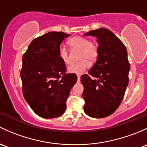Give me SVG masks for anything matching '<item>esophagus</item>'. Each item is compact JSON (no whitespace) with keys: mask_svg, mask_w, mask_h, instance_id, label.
Wrapping results in <instances>:
<instances>
[{"mask_svg":"<svg viewBox=\"0 0 147 147\" xmlns=\"http://www.w3.org/2000/svg\"><path fill=\"white\" fill-rule=\"evenodd\" d=\"M77 81H78V82H80V81H81V76H77Z\"/></svg>","mask_w":147,"mask_h":147,"instance_id":"esophagus-1","label":"esophagus"}]
</instances>
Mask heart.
<instances>
[{
  "label": "heart",
  "mask_w": 147,
  "mask_h": 147,
  "mask_svg": "<svg viewBox=\"0 0 147 147\" xmlns=\"http://www.w3.org/2000/svg\"><path fill=\"white\" fill-rule=\"evenodd\" d=\"M69 45L72 48L80 49L79 58L81 61L76 62L69 65L67 68L69 73L81 75L86 69L90 66V61H94L98 55V48L97 45L93 42H91L86 37L76 36L70 39ZM59 57L60 59L65 64H69L71 62L70 55L68 49L64 45H60L58 49ZM88 59L89 60H87Z\"/></svg>",
  "instance_id": "obj_1"
}]
</instances>
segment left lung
I'll return each mask as SVG.
<instances>
[{
  "mask_svg": "<svg viewBox=\"0 0 147 147\" xmlns=\"http://www.w3.org/2000/svg\"><path fill=\"white\" fill-rule=\"evenodd\" d=\"M97 38L98 55L96 62L81 76L84 86V112L94 118L113 114L120 105L129 82V63L125 45L114 33L106 28L84 34Z\"/></svg>",
  "mask_w": 147,
  "mask_h": 147,
  "instance_id": "1",
  "label": "left lung"
}]
</instances>
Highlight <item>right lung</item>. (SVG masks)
<instances>
[{"instance_id": "add662e5", "label": "right lung", "mask_w": 147, "mask_h": 147, "mask_svg": "<svg viewBox=\"0 0 147 147\" xmlns=\"http://www.w3.org/2000/svg\"><path fill=\"white\" fill-rule=\"evenodd\" d=\"M69 34L50 32L34 39L22 57L20 76L22 93L32 110L43 118L64 113L66 102L77 76L66 74L58 49Z\"/></svg>"}]
</instances>
